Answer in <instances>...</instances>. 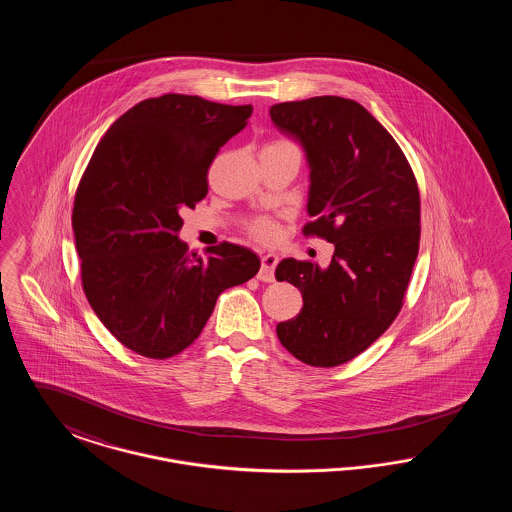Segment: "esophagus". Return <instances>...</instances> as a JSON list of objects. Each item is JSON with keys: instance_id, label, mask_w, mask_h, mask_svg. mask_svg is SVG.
<instances>
[{"instance_id": "1", "label": "esophagus", "mask_w": 512, "mask_h": 512, "mask_svg": "<svg viewBox=\"0 0 512 512\" xmlns=\"http://www.w3.org/2000/svg\"><path fill=\"white\" fill-rule=\"evenodd\" d=\"M276 265H278V257H276V255H272V253L263 255V257H261V270H259L257 278H259L261 282H272V280H274Z\"/></svg>"}]
</instances>
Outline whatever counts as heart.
I'll use <instances>...</instances> for the list:
<instances>
[{
    "label": "heart",
    "mask_w": 512,
    "mask_h": 512,
    "mask_svg": "<svg viewBox=\"0 0 512 512\" xmlns=\"http://www.w3.org/2000/svg\"><path fill=\"white\" fill-rule=\"evenodd\" d=\"M249 234L259 242H272L278 234V228L272 220L257 219L249 224Z\"/></svg>",
    "instance_id": "heart-1"
}]
</instances>
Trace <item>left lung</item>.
<instances>
[{
    "label": "left lung",
    "mask_w": 512,
    "mask_h": 512,
    "mask_svg": "<svg viewBox=\"0 0 512 512\" xmlns=\"http://www.w3.org/2000/svg\"><path fill=\"white\" fill-rule=\"evenodd\" d=\"M268 113L305 151L313 222L303 232L336 247L326 268L297 259L278 265L276 280L301 292L303 309L276 334L305 365H343L401 311L420 242L416 180L390 132L353 99L318 96Z\"/></svg>",
    "instance_id": "left-lung-1"
}]
</instances>
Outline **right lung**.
Segmentation results:
<instances>
[{"label": "right lung", "mask_w": 512, "mask_h": 512, "mask_svg": "<svg viewBox=\"0 0 512 512\" xmlns=\"http://www.w3.org/2000/svg\"><path fill=\"white\" fill-rule=\"evenodd\" d=\"M251 111L182 94L144 99L111 124L80 180L73 230L82 288L103 326L138 355L184 351L220 293L259 272L247 247L224 242L203 261L178 238L180 211L207 195L213 159Z\"/></svg>", "instance_id": "add662e5"}]
</instances>
